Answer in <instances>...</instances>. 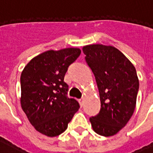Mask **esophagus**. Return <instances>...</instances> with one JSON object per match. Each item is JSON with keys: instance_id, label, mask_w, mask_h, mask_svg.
I'll return each instance as SVG.
<instances>
[{"instance_id": "34e87169", "label": "esophagus", "mask_w": 153, "mask_h": 153, "mask_svg": "<svg viewBox=\"0 0 153 153\" xmlns=\"http://www.w3.org/2000/svg\"><path fill=\"white\" fill-rule=\"evenodd\" d=\"M79 103L81 104V106H82V105H83V98H81V99L79 100Z\"/></svg>"}]
</instances>
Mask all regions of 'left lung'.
Listing matches in <instances>:
<instances>
[{
	"label": "left lung",
	"mask_w": 153,
	"mask_h": 153,
	"mask_svg": "<svg viewBox=\"0 0 153 153\" xmlns=\"http://www.w3.org/2000/svg\"><path fill=\"white\" fill-rule=\"evenodd\" d=\"M85 60L96 79L101 110L89 119L97 134L109 137L125 127L134 114L139 82L134 65L112 46L83 47Z\"/></svg>",
	"instance_id": "left-lung-1"
}]
</instances>
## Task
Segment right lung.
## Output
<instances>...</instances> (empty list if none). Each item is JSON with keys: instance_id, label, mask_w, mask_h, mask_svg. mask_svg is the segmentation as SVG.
<instances>
[{"instance_id": "1", "label": "right lung", "mask_w": 153, "mask_h": 153, "mask_svg": "<svg viewBox=\"0 0 153 153\" xmlns=\"http://www.w3.org/2000/svg\"><path fill=\"white\" fill-rule=\"evenodd\" d=\"M79 48L50 50L33 58L20 76V103L35 129L48 137L61 134L79 108L67 97L64 77L68 67L79 56Z\"/></svg>"}]
</instances>
